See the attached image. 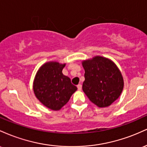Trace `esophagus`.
Masks as SVG:
<instances>
[{
	"label": "esophagus",
	"instance_id": "obj_1",
	"mask_svg": "<svg viewBox=\"0 0 147 147\" xmlns=\"http://www.w3.org/2000/svg\"><path fill=\"white\" fill-rule=\"evenodd\" d=\"M82 86L81 85V84L77 85V89H78L79 90H82Z\"/></svg>",
	"mask_w": 147,
	"mask_h": 147
}]
</instances>
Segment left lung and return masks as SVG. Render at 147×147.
I'll return each mask as SVG.
<instances>
[{
    "label": "left lung",
    "instance_id": "1",
    "mask_svg": "<svg viewBox=\"0 0 147 147\" xmlns=\"http://www.w3.org/2000/svg\"><path fill=\"white\" fill-rule=\"evenodd\" d=\"M85 81L82 89L98 107L109 106L122 93L124 79L117 66L109 59L97 56L82 61Z\"/></svg>",
    "mask_w": 147,
    "mask_h": 147
}]
</instances>
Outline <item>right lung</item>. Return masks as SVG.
Returning <instances> with one entry per match:
<instances>
[{"label": "right lung", "instance_id": "add662e5", "mask_svg": "<svg viewBox=\"0 0 147 147\" xmlns=\"http://www.w3.org/2000/svg\"><path fill=\"white\" fill-rule=\"evenodd\" d=\"M65 64L56 61L45 63L38 69L33 83L36 98L53 111H59L67 104L77 88L69 77L62 73Z\"/></svg>", "mask_w": 147, "mask_h": 147}]
</instances>
